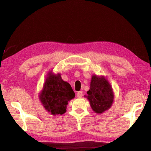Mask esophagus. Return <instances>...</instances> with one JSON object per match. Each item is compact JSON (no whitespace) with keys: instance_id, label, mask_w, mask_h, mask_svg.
<instances>
[{"instance_id":"esophagus-1","label":"esophagus","mask_w":151,"mask_h":151,"mask_svg":"<svg viewBox=\"0 0 151 151\" xmlns=\"http://www.w3.org/2000/svg\"><path fill=\"white\" fill-rule=\"evenodd\" d=\"M76 95H77V97H78V98H81L83 96V91H78Z\"/></svg>"}]
</instances>
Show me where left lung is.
<instances>
[{
    "mask_svg": "<svg viewBox=\"0 0 151 151\" xmlns=\"http://www.w3.org/2000/svg\"><path fill=\"white\" fill-rule=\"evenodd\" d=\"M86 96L94 111L101 113L109 109L113 102L114 94L111 86L104 77L93 76L90 90Z\"/></svg>",
    "mask_w": 151,
    "mask_h": 151,
    "instance_id": "8db88e82",
    "label": "left lung"
}]
</instances>
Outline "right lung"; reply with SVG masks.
<instances>
[{
	"label": "right lung",
	"mask_w": 151,
	"mask_h": 151,
	"mask_svg": "<svg viewBox=\"0 0 151 151\" xmlns=\"http://www.w3.org/2000/svg\"><path fill=\"white\" fill-rule=\"evenodd\" d=\"M40 99L48 112L53 115L63 114L66 112L68 102L75 96L71 86L63 81L60 74L49 73Z\"/></svg>",
	"instance_id": "add662e5"
}]
</instances>
